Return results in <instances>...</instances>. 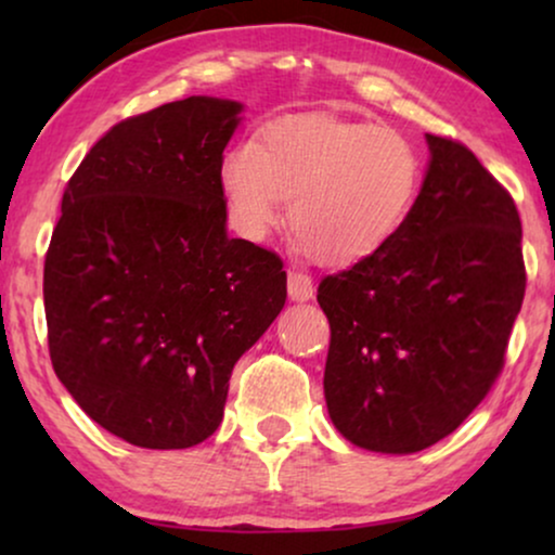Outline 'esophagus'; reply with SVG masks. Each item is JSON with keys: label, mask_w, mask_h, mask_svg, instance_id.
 I'll list each match as a JSON object with an SVG mask.
<instances>
[{"label": "esophagus", "mask_w": 555, "mask_h": 555, "mask_svg": "<svg viewBox=\"0 0 555 555\" xmlns=\"http://www.w3.org/2000/svg\"><path fill=\"white\" fill-rule=\"evenodd\" d=\"M315 287H313V280L308 275H302L298 270H291L287 272V295H291V300L295 302H306L313 298Z\"/></svg>", "instance_id": "34e87169"}]
</instances>
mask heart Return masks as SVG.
<instances>
[{
  "mask_svg": "<svg viewBox=\"0 0 555 555\" xmlns=\"http://www.w3.org/2000/svg\"><path fill=\"white\" fill-rule=\"evenodd\" d=\"M420 162L391 128L331 116H283L219 164L227 211L247 240L278 227L291 199L300 249L323 264H353L386 245L412 207Z\"/></svg>",
  "mask_w": 555,
  "mask_h": 555,
  "instance_id": "heart-1",
  "label": "heart"
}]
</instances>
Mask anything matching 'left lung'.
Wrapping results in <instances>:
<instances>
[{
	"label": "left lung",
	"mask_w": 555,
	"mask_h": 555,
	"mask_svg": "<svg viewBox=\"0 0 555 555\" xmlns=\"http://www.w3.org/2000/svg\"><path fill=\"white\" fill-rule=\"evenodd\" d=\"M427 146L420 196L393 237L318 285L331 422L384 454L427 450L473 414L526 295L513 196L462 143L427 133Z\"/></svg>",
	"instance_id": "left-lung-1"
}]
</instances>
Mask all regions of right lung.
I'll list each match as a JSON object with an SVG mask.
<instances>
[{"label": "right lung", "instance_id": "obj_1", "mask_svg": "<svg viewBox=\"0 0 555 555\" xmlns=\"http://www.w3.org/2000/svg\"><path fill=\"white\" fill-rule=\"evenodd\" d=\"M240 113L192 95L120 120L67 181L44 257L52 369L128 444L215 435L234 363L285 306L280 257L227 234L219 164Z\"/></svg>", "mask_w": 555, "mask_h": 555}]
</instances>
